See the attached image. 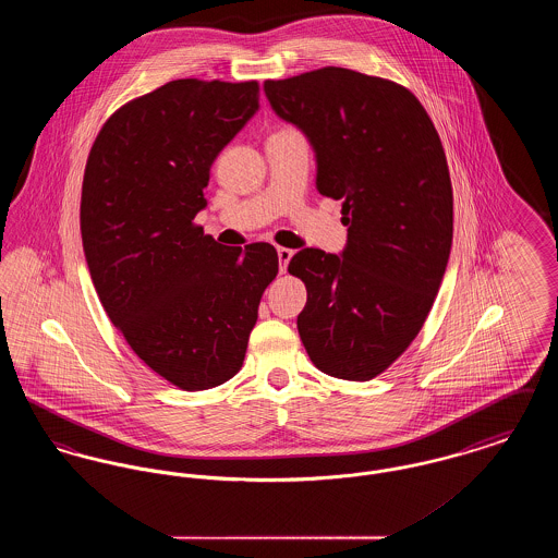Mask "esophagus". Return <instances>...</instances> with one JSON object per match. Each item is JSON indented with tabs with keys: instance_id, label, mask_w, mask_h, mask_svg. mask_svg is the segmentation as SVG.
I'll return each mask as SVG.
<instances>
[{
	"instance_id": "34e87169",
	"label": "esophagus",
	"mask_w": 558,
	"mask_h": 558,
	"mask_svg": "<svg viewBox=\"0 0 558 558\" xmlns=\"http://www.w3.org/2000/svg\"><path fill=\"white\" fill-rule=\"evenodd\" d=\"M292 255H294V251H291V248H284V246H280V248H278L280 274H284V271H287V267H289V262H291Z\"/></svg>"
}]
</instances>
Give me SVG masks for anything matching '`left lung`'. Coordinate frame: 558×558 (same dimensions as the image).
Instances as JSON below:
<instances>
[{
    "label": "left lung",
    "mask_w": 558,
    "mask_h": 558,
    "mask_svg": "<svg viewBox=\"0 0 558 558\" xmlns=\"http://www.w3.org/2000/svg\"><path fill=\"white\" fill-rule=\"evenodd\" d=\"M264 89L312 144L319 194L343 203L341 255L303 248L289 264L307 287L301 341L324 374L371 380L421 332L450 259L453 196L439 133L412 92L349 69Z\"/></svg>",
    "instance_id": "left-lung-1"
}]
</instances>
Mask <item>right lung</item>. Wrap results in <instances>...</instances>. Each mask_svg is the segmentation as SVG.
Instances as JSON below:
<instances>
[{"label":"right lung","instance_id":"add662e5","mask_svg":"<svg viewBox=\"0 0 558 558\" xmlns=\"http://www.w3.org/2000/svg\"><path fill=\"white\" fill-rule=\"evenodd\" d=\"M257 110V81H169L119 108L85 165L81 239L100 303L135 355L184 391L240 371L278 274L271 244L223 246L194 226L213 160Z\"/></svg>","mask_w":558,"mask_h":558}]
</instances>
